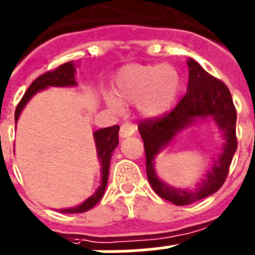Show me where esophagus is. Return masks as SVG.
Segmentation results:
<instances>
[{"label":"esophagus","instance_id":"esophagus-1","mask_svg":"<svg viewBox=\"0 0 255 255\" xmlns=\"http://www.w3.org/2000/svg\"><path fill=\"white\" fill-rule=\"evenodd\" d=\"M134 132H135V126L129 123L123 124L121 128H120V136L121 138H128V136L132 135Z\"/></svg>","mask_w":255,"mask_h":255}]
</instances>
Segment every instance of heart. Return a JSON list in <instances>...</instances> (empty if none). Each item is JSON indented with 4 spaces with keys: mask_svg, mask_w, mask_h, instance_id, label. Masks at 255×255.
<instances>
[{
    "mask_svg": "<svg viewBox=\"0 0 255 255\" xmlns=\"http://www.w3.org/2000/svg\"><path fill=\"white\" fill-rule=\"evenodd\" d=\"M181 90L180 71L172 65H126L113 81V95L107 104L115 111L123 103L134 104L144 117H159L174 105Z\"/></svg>",
    "mask_w": 255,
    "mask_h": 255,
    "instance_id": "1",
    "label": "heart"
}]
</instances>
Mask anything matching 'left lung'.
I'll return each mask as SVG.
<instances>
[{"instance_id": "obj_1", "label": "left lung", "mask_w": 255, "mask_h": 255, "mask_svg": "<svg viewBox=\"0 0 255 255\" xmlns=\"http://www.w3.org/2000/svg\"><path fill=\"white\" fill-rule=\"evenodd\" d=\"M189 83L186 94L173 111L157 119L144 120L138 126L146 152V172L148 182L159 197L176 206H185L214 194L222 188L228 174L229 165L237 150L236 108L232 96L222 81L216 79L194 61L189 58ZM211 117L226 142L218 160L206 174L199 188L194 191L177 189L163 183L157 177L153 160L157 153L171 141L176 133L192 125L197 119Z\"/></svg>"}]
</instances>
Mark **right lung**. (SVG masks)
<instances>
[{
    "mask_svg": "<svg viewBox=\"0 0 255 255\" xmlns=\"http://www.w3.org/2000/svg\"><path fill=\"white\" fill-rule=\"evenodd\" d=\"M71 86H77V82H75V66L73 64V61L66 62V64L61 65L54 70L47 71V73L37 77L32 82V85L27 88L26 94L23 95L22 100L19 102L18 107H16L15 124L20 113H22L23 108L26 107L27 103L29 102V99L32 98L36 92L45 90L48 87H71ZM119 130L120 126L115 125L111 126V128H105V129L96 130L94 132L95 144H96V151H98V159L100 161V165H102V180H100V186L98 188V190L81 205L70 208H61L58 211L62 212V214L86 212L88 210H91L102 199L105 188H107V182H108L111 157H112V153L116 147L119 146Z\"/></svg>",
    "mask_w": 255,
    "mask_h": 255,
    "instance_id": "obj_1",
    "label": "right lung"
}]
</instances>
